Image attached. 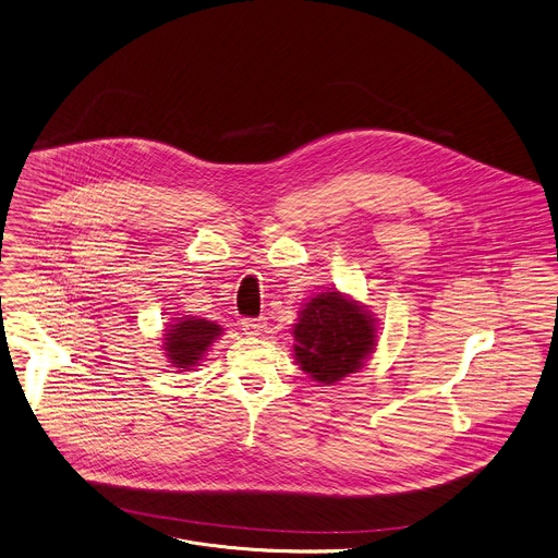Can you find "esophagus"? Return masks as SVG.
<instances>
[{"label": "esophagus", "mask_w": 558, "mask_h": 558, "mask_svg": "<svg viewBox=\"0 0 558 558\" xmlns=\"http://www.w3.org/2000/svg\"><path fill=\"white\" fill-rule=\"evenodd\" d=\"M241 328H243L245 335L256 337V335H263V332H265L267 319H265V317H245V319H241Z\"/></svg>", "instance_id": "esophagus-1"}]
</instances>
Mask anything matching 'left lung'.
I'll use <instances>...</instances> for the list:
<instances>
[{
  "label": "left lung",
  "mask_w": 558,
  "mask_h": 558,
  "mask_svg": "<svg viewBox=\"0 0 558 558\" xmlns=\"http://www.w3.org/2000/svg\"><path fill=\"white\" fill-rule=\"evenodd\" d=\"M293 337L295 361L324 385H335L361 369L376 345L372 315L339 291L319 293L306 302Z\"/></svg>",
  "instance_id": "8db88e82"
}]
</instances>
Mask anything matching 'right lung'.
<instances>
[{
  "label": "right lung",
  "instance_id": "1",
  "mask_svg": "<svg viewBox=\"0 0 558 558\" xmlns=\"http://www.w3.org/2000/svg\"><path fill=\"white\" fill-rule=\"evenodd\" d=\"M219 335L221 328L213 322L182 317L178 319V324H171V328L165 330V352L171 359L173 367L184 372L202 361V356Z\"/></svg>",
  "mask_w": 558,
  "mask_h": 558
}]
</instances>
